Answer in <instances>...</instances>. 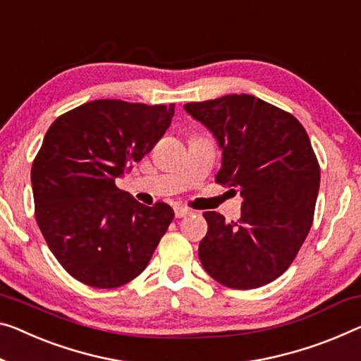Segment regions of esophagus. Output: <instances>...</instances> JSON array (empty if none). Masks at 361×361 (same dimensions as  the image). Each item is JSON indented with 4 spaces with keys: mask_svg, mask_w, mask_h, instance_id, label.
<instances>
[{
    "mask_svg": "<svg viewBox=\"0 0 361 361\" xmlns=\"http://www.w3.org/2000/svg\"><path fill=\"white\" fill-rule=\"evenodd\" d=\"M192 212L188 208H184V207H174V214H176V218H185V216H188Z\"/></svg>",
    "mask_w": 361,
    "mask_h": 361,
    "instance_id": "obj_1",
    "label": "esophagus"
}]
</instances>
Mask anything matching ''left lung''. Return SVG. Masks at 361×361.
<instances>
[{
  "label": "left lung",
  "mask_w": 361,
  "mask_h": 361,
  "mask_svg": "<svg viewBox=\"0 0 361 361\" xmlns=\"http://www.w3.org/2000/svg\"><path fill=\"white\" fill-rule=\"evenodd\" d=\"M184 109L223 149L216 182L243 198L238 221L203 213L208 232L200 242V262L231 289L269 284L292 264L313 223L319 164L307 130L292 114L245 93L187 103Z\"/></svg>",
  "instance_id": "1"
}]
</instances>
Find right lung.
Wrapping results in <instances>:
<instances>
[{"mask_svg": "<svg viewBox=\"0 0 361 361\" xmlns=\"http://www.w3.org/2000/svg\"><path fill=\"white\" fill-rule=\"evenodd\" d=\"M173 116L174 104L95 99L49 126L32 164L35 218L77 281L114 289L147 268L174 212L138 203L116 177L152 152Z\"/></svg>", "mask_w": 361, "mask_h": 361, "instance_id": "add662e5", "label": "right lung"}]
</instances>
